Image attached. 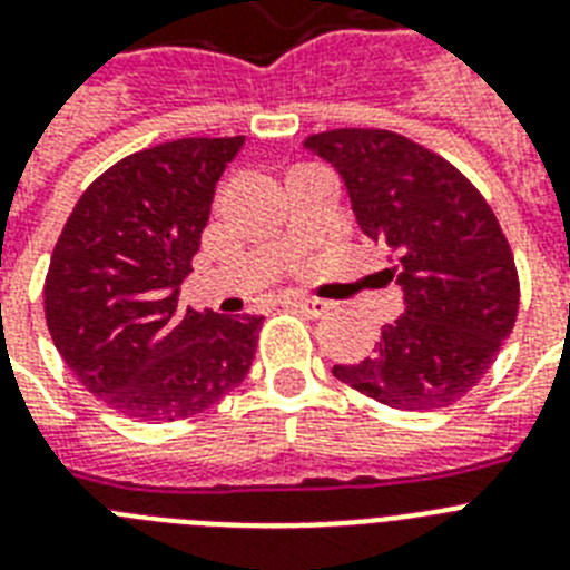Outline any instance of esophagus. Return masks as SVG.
Instances as JSON below:
<instances>
[{
	"instance_id": "esophagus-1",
	"label": "esophagus",
	"mask_w": 570,
	"mask_h": 570,
	"mask_svg": "<svg viewBox=\"0 0 570 570\" xmlns=\"http://www.w3.org/2000/svg\"><path fill=\"white\" fill-rule=\"evenodd\" d=\"M288 305L299 308L305 317H323L325 311L332 308V303H325V299H317V296H288Z\"/></svg>"
}]
</instances>
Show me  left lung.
<instances>
[{
    "label": "left lung",
    "mask_w": 570,
    "mask_h": 570,
    "mask_svg": "<svg viewBox=\"0 0 570 570\" xmlns=\"http://www.w3.org/2000/svg\"><path fill=\"white\" fill-rule=\"evenodd\" d=\"M305 149L337 169L403 291V314L372 354L334 377L392 410H444L488 374L517 323L519 274L499 218L450 160L397 132L332 129Z\"/></svg>",
    "instance_id": "1"
}]
</instances>
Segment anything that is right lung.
I'll return each instance as SVG.
<instances>
[{"label":"right lung","mask_w":570,"mask_h":570,"mask_svg":"<svg viewBox=\"0 0 570 570\" xmlns=\"http://www.w3.org/2000/svg\"><path fill=\"white\" fill-rule=\"evenodd\" d=\"M245 144L181 138L126 155L80 196L46 276V323L77 381L146 424L198 415L250 372L262 317L181 308L213 193Z\"/></svg>","instance_id":"right-lung-1"}]
</instances>
